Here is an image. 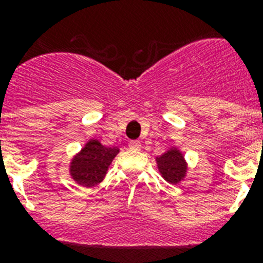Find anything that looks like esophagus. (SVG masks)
Listing matches in <instances>:
<instances>
[{"label":"esophagus","mask_w":263,"mask_h":263,"mask_svg":"<svg viewBox=\"0 0 263 263\" xmlns=\"http://www.w3.org/2000/svg\"><path fill=\"white\" fill-rule=\"evenodd\" d=\"M128 146H129V148H135V150H139V148L142 147V143H140L139 140H131Z\"/></svg>","instance_id":"1"}]
</instances>
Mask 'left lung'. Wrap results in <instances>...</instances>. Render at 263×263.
I'll return each mask as SVG.
<instances>
[{
    "mask_svg": "<svg viewBox=\"0 0 263 263\" xmlns=\"http://www.w3.org/2000/svg\"><path fill=\"white\" fill-rule=\"evenodd\" d=\"M156 160L161 176L168 183L179 184L187 175V162L179 148H169L168 152H165L161 157H157Z\"/></svg>",
    "mask_w": 263,
    "mask_h": 263,
    "instance_id": "left-lung-1",
    "label": "left lung"
}]
</instances>
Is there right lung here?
<instances>
[{
  "label": "right lung",
  "mask_w": 263,
  "mask_h": 263,
  "mask_svg": "<svg viewBox=\"0 0 263 263\" xmlns=\"http://www.w3.org/2000/svg\"><path fill=\"white\" fill-rule=\"evenodd\" d=\"M119 152L117 147H106L97 139L88 140L72 158L69 165L72 179L83 187H94L102 181Z\"/></svg>",
  "instance_id": "add662e5"
}]
</instances>
